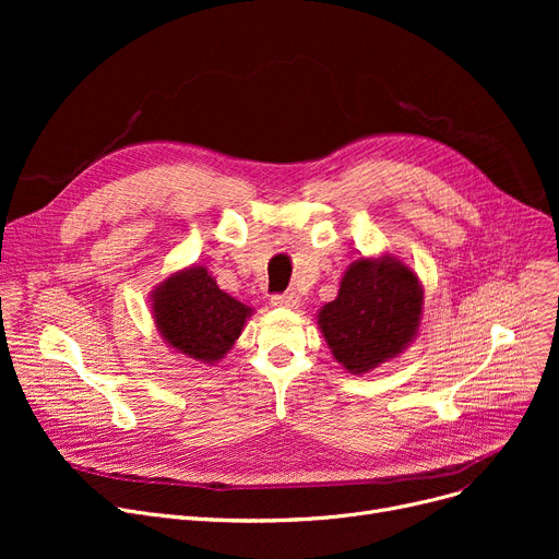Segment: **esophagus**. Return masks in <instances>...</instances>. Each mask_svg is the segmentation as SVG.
<instances>
[{
	"label": "esophagus",
	"mask_w": 559,
	"mask_h": 559,
	"mask_svg": "<svg viewBox=\"0 0 559 559\" xmlns=\"http://www.w3.org/2000/svg\"><path fill=\"white\" fill-rule=\"evenodd\" d=\"M272 306H276V308H297L299 297L295 295V292H283V295L272 297Z\"/></svg>",
	"instance_id": "1"
}]
</instances>
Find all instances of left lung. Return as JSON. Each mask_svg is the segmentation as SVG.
<instances>
[{"label":"left lung","mask_w":559,"mask_h":559,"mask_svg":"<svg viewBox=\"0 0 559 559\" xmlns=\"http://www.w3.org/2000/svg\"><path fill=\"white\" fill-rule=\"evenodd\" d=\"M424 312V287L392 255L358 258L340 281L337 297L317 312L319 331L348 373H367L413 344Z\"/></svg>","instance_id":"8db88e82"}]
</instances>
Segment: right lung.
<instances>
[{
  "label": "right lung",
  "mask_w": 559,
  "mask_h": 559,
  "mask_svg": "<svg viewBox=\"0 0 559 559\" xmlns=\"http://www.w3.org/2000/svg\"><path fill=\"white\" fill-rule=\"evenodd\" d=\"M154 324L176 354L215 365L240 337L253 308L219 289L211 272L192 264L152 292Z\"/></svg>",
  "instance_id": "obj_1"
}]
</instances>
